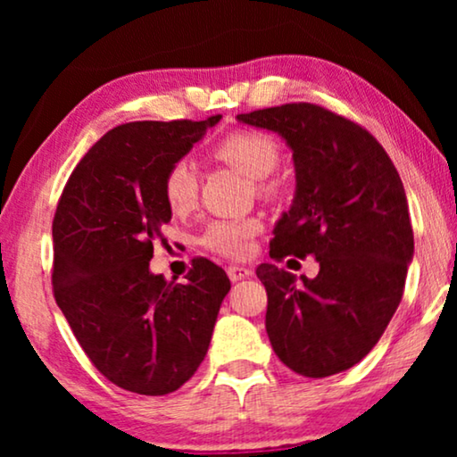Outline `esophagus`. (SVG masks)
<instances>
[{"instance_id": "obj_1", "label": "esophagus", "mask_w": 457, "mask_h": 457, "mask_svg": "<svg viewBox=\"0 0 457 457\" xmlns=\"http://www.w3.org/2000/svg\"><path fill=\"white\" fill-rule=\"evenodd\" d=\"M227 272H228V278L233 280V283H237V280L253 277V270H252V268H247V266H228Z\"/></svg>"}]
</instances>
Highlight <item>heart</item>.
Returning a JSON list of instances; mask_svg holds the SVG:
<instances>
[{"mask_svg":"<svg viewBox=\"0 0 457 457\" xmlns=\"http://www.w3.org/2000/svg\"><path fill=\"white\" fill-rule=\"evenodd\" d=\"M216 158L227 162L237 172L252 180H264L278 164V145L272 137L260 130H235L224 137L214 149ZM164 197L172 212L183 214L197 199V172L189 160H179L164 177ZM262 230L258 218L216 220L208 224L202 237L212 252L243 258L252 249V239Z\"/></svg>","mask_w":457,"mask_h":457,"instance_id":"obj_1","label":"heart"}]
</instances>
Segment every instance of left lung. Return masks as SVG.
<instances>
[{
    "label": "left lung",
    "instance_id": "1",
    "mask_svg": "<svg viewBox=\"0 0 457 457\" xmlns=\"http://www.w3.org/2000/svg\"><path fill=\"white\" fill-rule=\"evenodd\" d=\"M237 120L277 133L293 152L295 195L274 224L270 258L312 253L314 278L260 264L266 333L293 372L324 378L366 358L391 322L414 258L408 197L380 143L312 104H285Z\"/></svg>",
    "mask_w": 457,
    "mask_h": 457
}]
</instances>
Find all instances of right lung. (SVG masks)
I'll use <instances>...</instances> for the list:
<instances>
[{
  "label": "right lung",
  "mask_w": 457,
  "mask_h": 457,
  "mask_svg": "<svg viewBox=\"0 0 457 457\" xmlns=\"http://www.w3.org/2000/svg\"><path fill=\"white\" fill-rule=\"evenodd\" d=\"M220 118L112 129L74 168L55 210V302L97 370L139 395H166L195 374L230 291L227 272L204 258L185 285L149 270L172 218L168 168Z\"/></svg>",
  "instance_id": "1"
}]
</instances>
